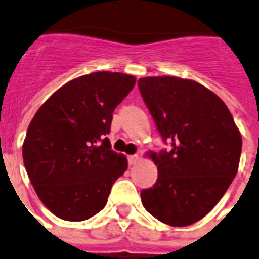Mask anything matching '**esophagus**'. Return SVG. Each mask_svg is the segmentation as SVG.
I'll return each instance as SVG.
<instances>
[{
	"label": "esophagus",
	"instance_id": "obj_1",
	"mask_svg": "<svg viewBox=\"0 0 259 259\" xmlns=\"http://www.w3.org/2000/svg\"><path fill=\"white\" fill-rule=\"evenodd\" d=\"M139 160V155H131V156H128V164L134 165L138 163Z\"/></svg>",
	"mask_w": 259,
	"mask_h": 259
}]
</instances>
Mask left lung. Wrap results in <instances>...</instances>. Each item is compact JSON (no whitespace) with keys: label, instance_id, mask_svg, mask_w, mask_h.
<instances>
[{"label":"left lung","instance_id":"1","mask_svg":"<svg viewBox=\"0 0 259 259\" xmlns=\"http://www.w3.org/2000/svg\"><path fill=\"white\" fill-rule=\"evenodd\" d=\"M159 134L171 150L150 154L158 181L140 192L147 211L169 226L207 215L237 175L242 138L226 104L192 80L158 76L138 81Z\"/></svg>","mask_w":259,"mask_h":259}]
</instances>
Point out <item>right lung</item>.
<instances>
[{"mask_svg": "<svg viewBox=\"0 0 259 259\" xmlns=\"http://www.w3.org/2000/svg\"><path fill=\"white\" fill-rule=\"evenodd\" d=\"M119 72H94L67 82L29 124L22 158L40 200L56 217L80 222L107 204L125 156L111 150L112 113L135 85Z\"/></svg>", "mask_w": 259, "mask_h": 259, "instance_id": "1", "label": "right lung"}]
</instances>
